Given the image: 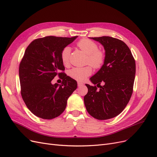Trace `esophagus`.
Instances as JSON below:
<instances>
[{"mask_svg": "<svg viewBox=\"0 0 157 157\" xmlns=\"http://www.w3.org/2000/svg\"><path fill=\"white\" fill-rule=\"evenodd\" d=\"M78 86H81L83 85V83H81V82H78Z\"/></svg>", "mask_w": 157, "mask_h": 157, "instance_id": "34e87169", "label": "esophagus"}]
</instances>
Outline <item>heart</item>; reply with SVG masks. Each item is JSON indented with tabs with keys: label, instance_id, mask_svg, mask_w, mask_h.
I'll use <instances>...</instances> for the list:
<instances>
[{
	"label": "heart",
	"instance_id": "1",
	"mask_svg": "<svg viewBox=\"0 0 157 157\" xmlns=\"http://www.w3.org/2000/svg\"><path fill=\"white\" fill-rule=\"evenodd\" d=\"M78 47L82 50L87 56L86 63L89 64L95 69L100 68L105 62V54L103 52L99 50L98 45L92 40L88 39H83L77 43ZM71 49L65 46L60 54L61 60L64 66L69 65V57ZM90 66L85 67H74L68 71L70 77L79 82H83L92 74V70Z\"/></svg>",
	"mask_w": 157,
	"mask_h": 157
}]
</instances>
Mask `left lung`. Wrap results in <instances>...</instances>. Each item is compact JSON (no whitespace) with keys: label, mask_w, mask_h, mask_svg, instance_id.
Wrapping results in <instances>:
<instances>
[{"label":"left lung","mask_w":157,"mask_h":157,"mask_svg":"<svg viewBox=\"0 0 157 157\" xmlns=\"http://www.w3.org/2000/svg\"><path fill=\"white\" fill-rule=\"evenodd\" d=\"M105 50V62L90 81L96 85L86 84L88 92L84 96L86 111L98 120L116 117L124 111L132 96L136 64L131 52L122 40L109 36L91 37ZM103 86H100L101 83Z\"/></svg>","instance_id":"obj_1"}]
</instances>
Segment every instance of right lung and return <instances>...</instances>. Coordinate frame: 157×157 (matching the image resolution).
<instances>
[{"label":"right lung","instance_id":"add662e5","mask_svg":"<svg viewBox=\"0 0 157 157\" xmlns=\"http://www.w3.org/2000/svg\"><path fill=\"white\" fill-rule=\"evenodd\" d=\"M77 37L47 36L33 40L19 64L21 94L26 107L36 117L53 119L65 111L67 99L77 88L76 81L64 72L61 50ZM56 76L63 79L52 85Z\"/></svg>","mask_w":157,"mask_h":157}]
</instances>
